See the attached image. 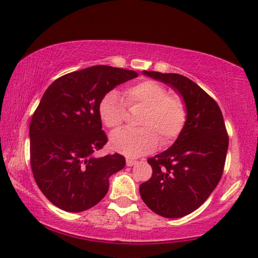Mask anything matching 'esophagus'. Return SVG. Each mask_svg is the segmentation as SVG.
Returning <instances> with one entry per match:
<instances>
[{
    "instance_id": "1",
    "label": "esophagus",
    "mask_w": 258,
    "mask_h": 258,
    "mask_svg": "<svg viewBox=\"0 0 258 258\" xmlns=\"http://www.w3.org/2000/svg\"><path fill=\"white\" fill-rule=\"evenodd\" d=\"M125 162H126V165H128V166H133V165H135V164L137 163V160L133 159V158H126Z\"/></svg>"
}]
</instances>
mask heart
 <instances>
[{
  "mask_svg": "<svg viewBox=\"0 0 258 258\" xmlns=\"http://www.w3.org/2000/svg\"><path fill=\"white\" fill-rule=\"evenodd\" d=\"M128 108H143L140 117V130L121 129L110 135L113 150L128 156H141L154 151L159 144L175 140L184 129L187 109L178 94H167L165 86L152 80H144L128 87L123 93ZM100 120L107 128L115 129L124 120V106L115 91L102 96L99 102Z\"/></svg>",
  "mask_w": 258,
  "mask_h": 258,
  "instance_id": "heart-1",
  "label": "heart"
}]
</instances>
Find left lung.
Returning a JSON list of instances; mask_svg holds the SVG:
<instances>
[{"mask_svg":"<svg viewBox=\"0 0 258 258\" xmlns=\"http://www.w3.org/2000/svg\"><path fill=\"white\" fill-rule=\"evenodd\" d=\"M143 74L175 89L184 99L187 118L172 147L148 159L152 175L141 184V198L156 214L181 218L199 208L219 184L228 134L218 103L188 78L154 71Z\"/></svg>","mask_w":258,"mask_h":258,"instance_id":"left-lung-1","label":"left lung"}]
</instances>
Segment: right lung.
<instances>
[{
  "mask_svg": "<svg viewBox=\"0 0 258 258\" xmlns=\"http://www.w3.org/2000/svg\"><path fill=\"white\" fill-rule=\"evenodd\" d=\"M137 77L135 71L92 66L58 78L44 93L30 122V164L54 206L72 213L95 206L110 175L124 167L120 154L93 157L108 142L98 107L106 93Z\"/></svg>",
  "mask_w": 258,
  "mask_h": 258,
  "instance_id": "obj_1",
  "label": "right lung"
}]
</instances>
